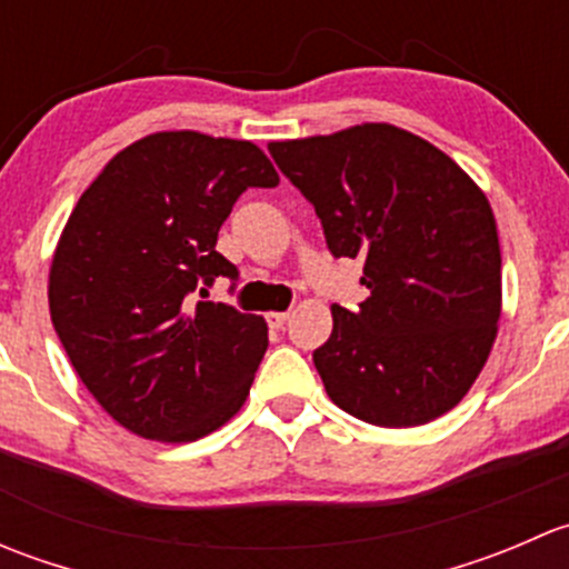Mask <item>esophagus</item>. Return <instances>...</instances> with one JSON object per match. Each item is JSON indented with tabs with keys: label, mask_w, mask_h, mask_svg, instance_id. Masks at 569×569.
Segmentation results:
<instances>
[{
	"label": "esophagus",
	"mask_w": 569,
	"mask_h": 569,
	"mask_svg": "<svg viewBox=\"0 0 569 569\" xmlns=\"http://www.w3.org/2000/svg\"><path fill=\"white\" fill-rule=\"evenodd\" d=\"M286 319H289V313H283V311H272V313H267V325H269V330H283Z\"/></svg>",
	"instance_id": "1"
}]
</instances>
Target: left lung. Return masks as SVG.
Listing matches in <instances>:
<instances>
[{
  "instance_id": "left-lung-1",
  "label": "left lung",
  "mask_w": 569,
  "mask_h": 569,
  "mask_svg": "<svg viewBox=\"0 0 569 569\" xmlns=\"http://www.w3.org/2000/svg\"><path fill=\"white\" fill-rule=\"evenodd\" d=\"M317 209L336 258H363L369 297L332 306L313 352L325 391L375 427L449 412L487 363L501 317V248L485 192L421 137L388 123L269 146Z\"/></svg>"
}]
</instances>
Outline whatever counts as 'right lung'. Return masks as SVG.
<instances>
[{
	"instance_id": "1",
	"label": "right lung",
	"mask_w": 569,
	"mask_h": 569,
	"mask_svg": "<svg viewBox=\"0 0 569 569\" xmlns=\"http://www.w3.org/2000/svg\"><path fill=\"white\" fill-rule=\"evenodd\" d=\"M248 140L159 131L118 153L84 189L49 272L51 325L101 407L129 432L189 443L248 399L267 321L198 302L239 269L217 233L239 194L278 187Z\"/></svg>"
}]
</instances>
